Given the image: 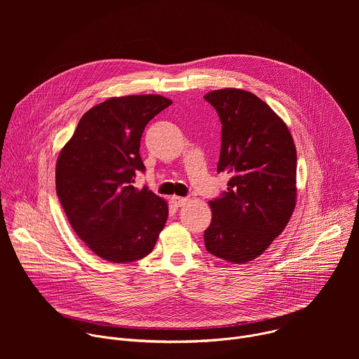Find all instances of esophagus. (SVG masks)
<instances>
[{
    "mask_svg": "<svg viewBox=\"0 0 359 359\" xmlns=\"http://www.w3.org/2000/svg\"><path fill=\"white\" fill-rule=\"evenodd\" d=\"M172 203L176 208H182L187 203V197H180V196H172Z\"/></svg>",
    "mask_w": 359,
    "mask_h": 359,
    "instance_id": "34e87169",
    "label": "esophagus"
}]
</instances>
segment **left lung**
<instances>
[{"label": "left lung", "instance_id": "8db88e82", "mask_svg": "<svg viewBox=\"0 0 359 359\" xmlns=\"http://www.w3.org/2000/svg\"><path fill=\"white\" fill-rule=\"evenodd\" d=\"M222 122L217 172L231 179L210 200L206 250L233 264L257 259L277 238L297 201V150L283 119L251 92L226 88L204 95Z\"/></svg>", "mask_w": 359, "mask_h": 359}]
</instances>
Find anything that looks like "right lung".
Returning a JSON list of instances; mask_svg holds the SVG:
<instances>
[{"label":"right lung","instance_id":"add662e5","mask_svg":"<svg viewBox=\"0 0 359 359\" xmlns=\"http://www.w3.org/2000/svg\"><path fill=\"white\" fill-rule=\"evenodd\" d=\"M172 105L161 95L111 97L90 108L62 147L55 170L57 194L78 237L111 263L140 260L155 247L168 220V203L143 187L140 137Z\"/></svg>","mask_w":359,"mask_h":359}]
</instances>
